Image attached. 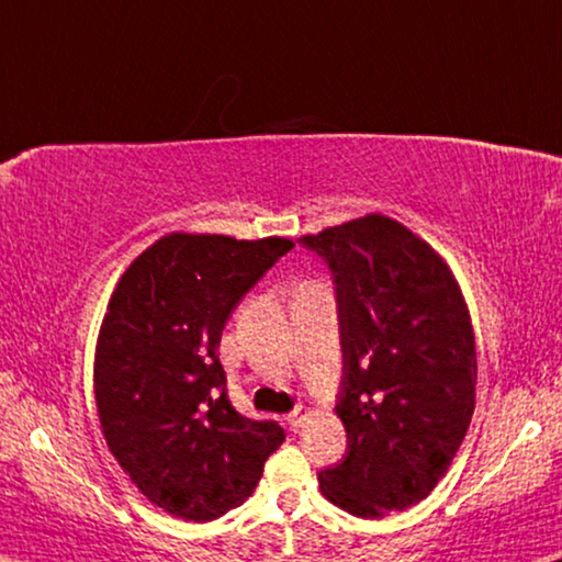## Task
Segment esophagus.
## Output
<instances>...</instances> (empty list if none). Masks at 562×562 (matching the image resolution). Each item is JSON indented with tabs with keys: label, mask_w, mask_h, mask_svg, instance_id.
<instances>
[{
	"label": "esophagus",
	"mask_w": 562,
	"mask_h": 562,
	"mask_svg": "<svg viewBox=\"0 0 562 562\" xmlns=\"http://www.w3.org/2000/svg\"><path fill=\"white\" fill-rule=\"evenodd\" d=\"M307 418H310V414H307V408H303V406H300V408H295V412H292V414H288V424L292 426V429H303V426H305V422H307Z\"/></svg>",
	"instance_id": "34e87169"
}]
</instances>
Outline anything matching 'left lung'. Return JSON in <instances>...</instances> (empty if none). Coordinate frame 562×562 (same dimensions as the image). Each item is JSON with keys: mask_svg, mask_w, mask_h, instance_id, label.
Here are the masks:
<instances>
[{"mask_svg": "<svg viewBox=\"0 0 562 562\" xmlns=\"http://www.w3.org/2000/svg\"><path fill=\"white\" fill-rule=\"evenodd\" d=\"M300 241L335 278L346 426L340 464L317 474L323 497L363 520L426 499L474 414L476 348L462 288L437 249L386 214Z\"/></svg>", "mask_w": 562, "mask_h": 562, "instance_id": "left-lung-1", "label": "left lung"}]
</instances>
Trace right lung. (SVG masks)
Listing matches in <instances>:
<instances>
[{
	"mask_svg": "<svg viewBox=\"0 0 562 562\" xmlns=\"http://www.w3.org/2000/svg\"><path fill=\"white\" fill-rule=\"evenodd\" d=\"M292 247L171 232L108 300L93 366L100 429L140 495L179 520L239 507L284 441L280 424L234 412L216 350L232 310Z\"/></svg>",
	"mask_w": 562,
	"mask_h": 562,
	"instance_id": "1",
	"label": "right lung"
}]
</instances>
